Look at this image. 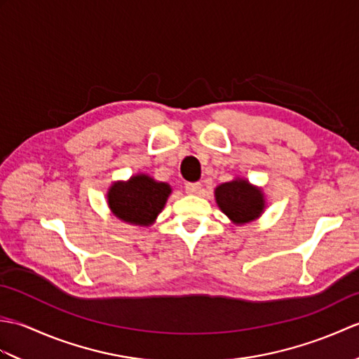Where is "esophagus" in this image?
<instances>
[{"label":"esophagus","instance_id":"1","mask_svg":"<svg viewBox=\"0 0 359 359\" xmlns=\"http://www.w3.org/2000/svg\"><path fill=\"white\" fill-rule=\"evenodd\" d=\"M201 188H202V185L199 184V182H188V184H185V189L189 194H197L201 191Z\"/></svg>","mask_w":359,"mask_h":359}]
</instances>
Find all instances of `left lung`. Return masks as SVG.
<instances>
[{"instance_id":"8db88e82","label":"left lung","mask_w":359,"mask_h":359,"mask_svg":"<svg viewBox=\"0 0 359 359\" xmlns=\"http://www.w3.org/2000/svg\"><path fill=\"white\" fill-rule=\"evenodd\" d=\"M215 196L220 211L236 225L253 222L265 208L262 189L245 179L225 182L215 189Z\"/></svg>"}]
</instances>
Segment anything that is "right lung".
Wrapping results in <instances>:
<instances>
[{
	"label": "right lung",
	"mask_w": 359,
	"mask_h": 359,
	"mask_svg": "<svg viewBox=\"0 0 359 359\" xmlns=\"http://www.w3.org/2000/svg\"><path fill=\"white\" fill-rule=\"evenodd\" d=\"M170 194L171 187L165 182L137 174L126 182H114L108 191V205L123 222L149 226L163 210Z\"/></svg>",
	"instance_id": "1"
}]
</instances>
